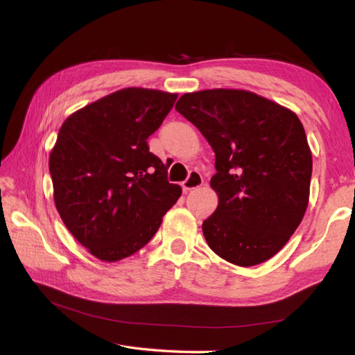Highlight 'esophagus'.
Wrapping results in <instances>:
<instances>
[{
	"label": "esophagus",
	"mask_w": 355,
	"mask_h": 355,
	"mask_svg": "<svg viewBox=\"0 0 355 355\" xmlns=\"http://www.w3.org/2000/svg\"><path fill=\"white\" fill-rule=\"evenodd\" d=\"M182 186H183V191H184V192H189V191H192V189H197V187L202 186V177H201V173L197 172V171H192V172L189 173V177H187L186 182H183Z\"/></svg>",
	"instance_id": "obj_1"
}]
</instances>
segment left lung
Masks as SVG:
<instances>
[{
    "instance_id": "8db88e82",
    "label": "left lung",
    "mask_w": 355,
    "mask_h": 355,
    "mask_svg": "<svg viewBox=\"0 0 355 355\" xmlns=\"http://www.w3.org/2000/svg\"><path fill=\"white\" fill-rule=\"evenodd\" d=\"M175 110L215 153L218 207L202 223L209 247L239 267L273 258L310 200L313 157L296 112L233 88L186 93Z\"/></svg>"
}]
</instances>
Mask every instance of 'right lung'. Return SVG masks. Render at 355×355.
I'll list each match as a JSON object with an SVG mask.
<instances>
[{
  "mask_svg": "<svg viewBox=\"0 0 355 355\" xmlns=\"http://www.w3.org/2000/svg\"><path fill=\"white\" fill-rule=\"evenodd\" d=\"M177 96L119 89L73 112L59 130L49 160L55 206L97 259L116 262L139 252L182 195L146 141Z\"/></svg>",
  "mask_w": 355,
  "mask_h": 355,
  "instance_id": "obj_1",
  "label": "right lung"
}]
</instances>
